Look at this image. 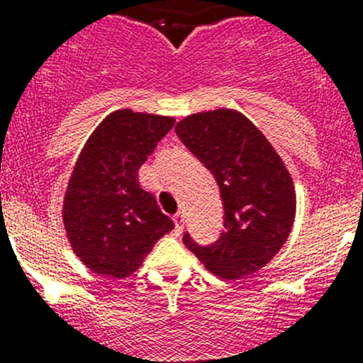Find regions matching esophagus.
Segmentation results:
<instances>
[{
  "instance_id": "1",
  "label": "esophagus",
  "mask_w": 363,
  "mask_h": 363,
  "mask_svg": "<svg viewBox=\"0 0 363 363\" xmlns=\"http://www.w3.org/2000/svg\"><path fill=\"white\" fill-rule=\"evenodd\" d=\"M172 220H174V225H176V230H178V233L184 229V213H179L178 211V213L172 216Z\"/></svg>"
}]
</instances>
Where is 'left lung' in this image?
I'll use <instances>...</instances> for the list:
<instances>
[{"mask_svg":"<svg viewBox=\"0 0 363 363\" xmlns=\"http://www.w3.org/2000/svg\"><path fill=\"white\" fill-rule=\"evenodd\" d=\"M176 134L214 174L225 209V230L216 242L198 245L187 233L184 243L225 280L259 271L293 229L296 192L287 167L256 125L233 108L191 114Z\"/></svg>","mask_w":363,"mask_h":363,"instance_id":"8db88e82","label":"left lung"}]
</instances>
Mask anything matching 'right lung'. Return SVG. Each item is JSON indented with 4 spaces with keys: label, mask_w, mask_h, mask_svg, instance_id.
<instances>
[{
    "label": "right lung",
    "mask_w": 363,
    "mask_h": 363,
    "mask_svg": "<svg viewBox=\"0 0 363 363\" xmlns=\"http://www.w3.org/2000/svg\"><path fill=\"white\" fill-rule=\"evenodd\" d=\"M174 118L112 112L96 127L74 165L63 198V225L79 259L96 274L125 278L174 223L142 189L138 171Z\"/></svg>",
    "instance_id": "obj_1"
}]
</instances>
